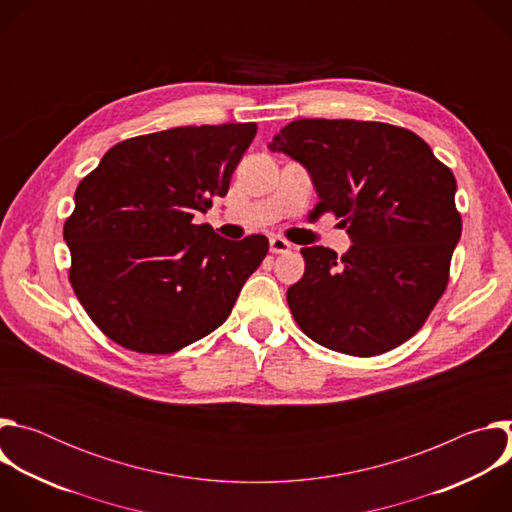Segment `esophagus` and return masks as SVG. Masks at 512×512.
<instances>
[{"label":"esophagus","mask_w":512,"mask_h":512,"mask_svg":"<svg viewBox=\"0 0 512 512\" xmlns=\"http://www.w3.org/2000/svg\"><path fill=\"white\" fill-rule=\"evenodd\" d=\"M291 249V245L285 241V239H281V237H273L271 241H269V251L271 253H275V255H279V253H287Z\"/></svg>","instance_id":"1"}]
</instances>
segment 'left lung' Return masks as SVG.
<instances>
[{
	"mask_svg": "<svg viewBox=\"0 0 512 512\" xmlns=\"http://www.w3.org/2000/svg\"><path fill=\"white\" fill-rule=\"evenodd\" d=\"M300 162L352 245L338 257L304 247V277L287 289L298 326L352 356L409 340L442 298L462 235L456 178L409 129L354 119H298L269 143Z\"/></svg>",
	"mask_w": 512,
	"mask_h": 512,
	"instance_id": "obj_1",
	"label": "left lung"
}]
</instances>
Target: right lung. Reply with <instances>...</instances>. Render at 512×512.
<instances>
[{"label":"right lung","instance_id":"add662e5","mask_svg":"<svg viewBox=\"0 0 512 512\" xmlns=\"http://www.w3.org/2000/svg\"><path fill=\"white\" fill-rule=\"evenodd\" d=\"M255 133V123H225L137 135L81 180L64 223L68 279L113 342L170 354L229 318L269 241H229L192 218L229 192Z\"/></svg>","mask_w":512,"mask_h":512}]
</instances>
